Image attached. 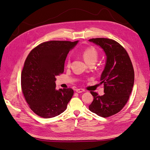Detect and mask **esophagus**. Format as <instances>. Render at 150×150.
I'll return each mask as SVG.
<instances>
[{"label":"esophagus","mask_w":150,"mask_h":150,"mask_svg":"<svg viewBox=\"0 0 150 150\" xmlns=\"http://www.w3.org/2000/svg\"><path fill=\"white\" fill-rule=\"evenodd\" d=\"M76 92L77 93H82V92H84L85 91V90L82 89V88H78V89H76Z\"/></svg>","instance_id":"obj_1"}]
</instances>
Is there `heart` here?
<instances>
[{
	"label": "heart",
	"instance_id": "1",
	"mask_svg": "<svg viewBox=\"0 0 150 150\" xmlns=\"http://www.w3.org/2000/svg\"><path fill=\"white\" fill-rule=\"evenodd\" d=\"M82 56L85 62L87 63H88L92 62H96L98 57V54L95 48L90 47L85 50V51L83 52ZM69 63H70V60L69 59H68V65H69Z\"/></svg>",
	"mask_w": 150,
	"mask_h": 150
}]
</instances>
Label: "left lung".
Wrapping results in <instances>:
<instances>
[{
	"mask_svg": "<svg viewBox=\"0 0 150 150\" xmlns=\"http://www.w3.org/2000/svg\"><path fill=\"white\" fill-rule=\"evenodd\" d=\"M88 41L102 48L106 56L100 77L104 95L90 91L93 101L88 108L99 116L109 117L119 112L128 101L134 82V68L127 52L117 41L104 38Z\"/></svg>",
	"mask_w": 150,
	"mask_h": 150,
	"instance_id": "left-lung-1",
	"label": "left lung"
}]
</instances>
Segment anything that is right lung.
Here are the masks:
<instances>
[{
  "label": "right lung",
  "instance_id": "1",
  "mask_svg": "<svg viewBox=\"0 0 150 150\" xmlns=\"http://www.w3.org/2000/svg\"><path fill=\"white\" fill-rule=\"evenodd\" d=\"M79 41H50L28 55L21 73V88L33 112L45 118L57 116L67 109L74 91L55 88V76L63 73L67 55Z\"/></svg>",
  "mask_w": 150,
  "mask_h": 150
}]
</instances>
